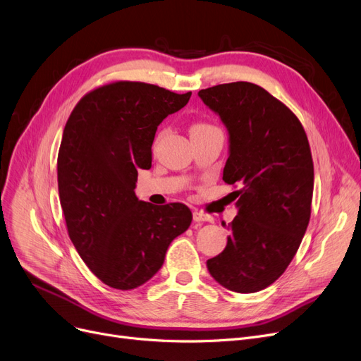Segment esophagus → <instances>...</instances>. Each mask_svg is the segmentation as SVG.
I'll use <instances>...</instances> for the list:
<instances>
[{"label": "esophagus", "instance_id": "34e87169", "mask_svg": "<svg viewBox=\"0 0 361 361\" xmlns=\"http://www.w3.org/2000/svg\"><path fill=\"white\" fill-rule=\"evenodd\" d=\"M192 218L195 222H213V218L210 214H206L203 212H197V210L192 213Z\"/></svg>", "mask_w": 361, "mask_h": 361}]
</instances>
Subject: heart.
Returning a JSON list of instances; mask_svg holds the SVG:
<instances>
[{
    "instance_id": "heart-1",
    "label": "heart",
    "mask_w": 361,
    "mask_h": 361,
    "mask_svg": "<svg viewBox=\"0 0 361 361\" xmlns=\"http://www.w3.org/2000/svg\"><path fill=\"white\" fill-rule=\"evenodd\" d=\"M213 126L210 124H206V123H197L191 127V133H197V132H201V130H207V128H212Z\"/></svg>"
}]
</instances>
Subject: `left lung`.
Listing matches in <instances>:
<instances>
[{"instance_id": "left-lung-1", "label": "left lung", "mask_w": 361, "mask_h": 361, "mask_svg": "<svg viewBox=\"0 0 361 361\" xmlns=\"http://www.w3.org/2000/svg\"><path fill=\"white\" fill-rule=\"evenodd\" d=\"M198 96L229 132L222 179L241 186L226 247L207 269L228 290L255 293L289 267L307 231L314 190L308 137L296 115L256 84H219Z\"/></svg>"}]
</instances>
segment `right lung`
Wrapping results in <instances>:
<instances>
[{"mask_svg": "<svg viewBox=\"0 0 361 361\" xmlns=\"http://www.w3.org/2000/svg\"><path fill=\"white\" fill-rule=\"evenodd\" d=\"M190 97L112 81L84 94L66 121L57 186L68 234L85 265L114 289L132 290L154 277L170 243L191 225L185 204L154 206L135 194L137 169H151L158 124Z\"/></svg>", "mask_w": 361, "mask_h": 361, "instance_id": "right-lung-1", "label": "right lung"}]
</instances>
